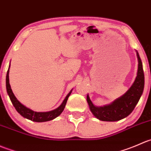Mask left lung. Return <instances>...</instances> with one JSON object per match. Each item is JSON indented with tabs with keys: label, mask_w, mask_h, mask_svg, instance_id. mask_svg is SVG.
Wrapping results in <instances>:
<instances>
[{
	"label": "left lung",
	"mask_w": 151,
	"mask_h": 151,
	"mask_svg": "<svg viewBox=\"0 0 151 151\" xmlns=\"http://www.w3.org/2000/svg\"><path fill=\"white\" fill-rule=\"evenodd\" d=\"M138 59V70L137 75L132 86L120 98L113 101L111 104L104 106H95L89 98L86 96L88 105L91 112L96 118L102 121H117L129 115L139 102L142 95L145 86V76L142 63L138 52L137 51Z\"/></svg>",
	"instance_id": "obj_1"
}]
</instances>
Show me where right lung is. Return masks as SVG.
Listing matches in <instances>:
<instances>
[{"label":"right lung","mask_w":151,"mask_h":151,"mask_svg":"<svg viewBox=\"0 0 151 151\" xmlns=\"http://www.w3.org/2000/svg\"><path fill=\"white\" fill-rule=\"evenodd\" d=\"M10 67V65H9ZM9 70L7 71L6 73V91L8 93L9 96L10 100H11L13 106H14L15 109L17 110V112L23 116L25 118L28 119L30 120H32L34 122H38V123H41V122H46L55 119L58 116L60 115L62 112L63 111L64 109H65V105H66L67 101H68V98L70 95L71 92H72L73 89L68 94L66 98L63 101L62 104L58 107L57 109L54 110H52L50 111H46V112H37V111H34L33 110L27 108L24 105L21 104L18 100L17 99L15 96H14V93H13L12 90L11 89V86L9 84Z\"/></svg>","instance_id":"1"}]
</instances>
